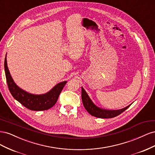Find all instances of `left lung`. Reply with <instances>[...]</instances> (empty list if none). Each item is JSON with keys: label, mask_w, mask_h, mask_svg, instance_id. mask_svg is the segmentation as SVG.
Returning a JSON list of instances; mask_svg holds the SVG:
<instances>
[{"label": "left lung", "mask_w": 155, "mask_h": 155, "mask_svg": "<svg viewBox=\"0 0 155 155\" xmlns=\"http://www.w3.org/2000/svg\"><path fill=\"white\" fill-rule=\"evenodd\" d=\"M81 98L83 105L88 113L93 116L97 117V118H114V117H116L122 113L123 112H124L127 109H128L130 106V105L127 107H126L125 108H124L122 109L116 110H109L100 109V108L96 107L93 104L92 101L90 99V97H88L87 92L84 90V88L83 87L81 88Z\"/></svg>", "instance_id": "1"}]
</instances>
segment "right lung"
I'll list each match as a JSON object with an SVG mask.
<instances>
[{"instance_id":"obj_1","label":"right lung","mask_w":155,"mask_h":155,"mask_svg":"<svg viewBox=\"0 0 155 155\" xmlns=\"http://www.w3.org/2000/svg\"><path fill=\"white\" fill-rule=\"evenodd\" d=\"M4 70L8 87L13 97L28 109L31 110H45L52 107L57 102L61 92L67 83V81L58 83L45 94L34 95L22 90L14 83L7 66L6 58L4 60Z\"/></svg>"}]
</instances>
